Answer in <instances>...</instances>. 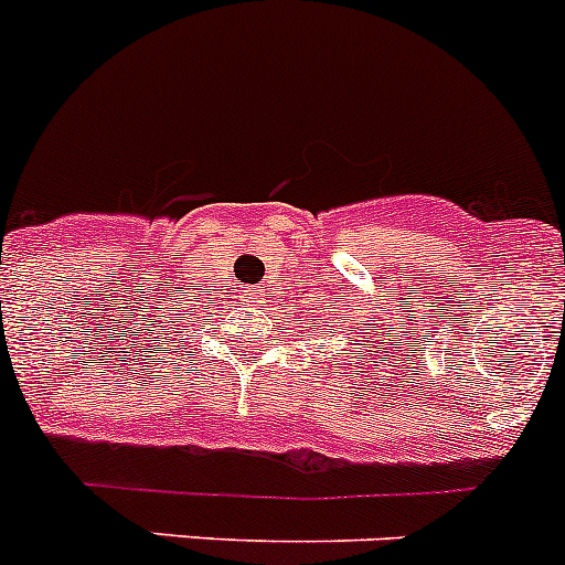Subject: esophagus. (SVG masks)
Segmentation results:
<instances>
[{
  "label": "esophagus",
  "mask_w": 565,
  "mask_h": 565,
  "mask_svg": "<svg viewBox=\"0 0 565 565\" xmlns=\"http://www.w3.org/2000/svg\"><path fill=\"white\" fill-rule=\"evenodd\" d=\"M250 295H253V298H258V295H265V292H262L258 287H250Z\"/></svg>",
  "instance_id": "34e87169"
}]
</instances>
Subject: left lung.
Wrapping results in <instances>:
<instances>
[{
  "mask_svg": "<svg viewBox=\"0 0 565 565\" xmlns=\"http://www.w3.org/2000/svg\"><path fill=\"white\" fill-rule=\"evenodd\" d=\"M362 326H365V334H371V331H367V329H376V323H362ZM367 340H371V337H365V340H362V342H367ZM356 345H360V342H356ZM360 360H362V356H360ZM384 360H387V356H384Z\"/></svg>",
  "mask_w": 565,
  "mask_h": 565,
  "instance_id": "obj_1",
  "label": "left lung"
}]
</instances>
